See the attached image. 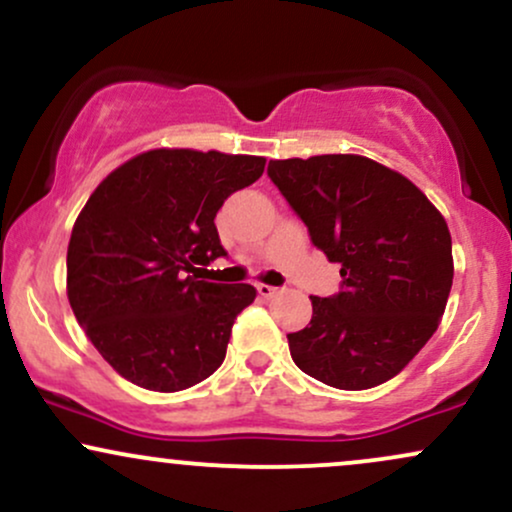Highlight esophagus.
Masks as SVG:
<instances>
[{
    "instance_id": "1",
    "label": "esophagus",
    "mask_w": 512,
    "mask_h": 512,
    "mask_svg": "<svg viewBox=\"0 0 512 512\" xmlns=\"http://www.w3.org/2000/svg\"><path fill=\"white\" fill-rule=\"evenodd\" d=\"M257 291H260L262 298H274L281 293V289H276V286H269V284H257Z\"/></svg>"
}]
</instances>
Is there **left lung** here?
I'll return each instance as SVG.
<instances>
[{"mask_svg":"<svg viewBox=\"0 0 512 512\" xmlns=\"http://www.w3.org/2000/svg\"><path fill=\"white\" fill-rule=\"evenodd\" d=\"M267 173L342 264V291L310 298V325L286 334L293 363L337 390L395 378L448 305L455 264L443 214L402 173L358 154L269 161Z\"/></svg>","mask_w":512,"mask_h":512,"instance_id":"1","label":"left lung"}]
</instances>
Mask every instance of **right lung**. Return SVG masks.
<instances>
[{"mask_svg": "<svg viewBox=\"0 0 512 512\" xmlns=\"http://www.w3.org/2000/svg\"><path fill=\"white\" fill-rule=\"evenodd\" d=\"M264 156L151 149L117 166L76 216L67 298L98 354L129 383L180 392L226 358L250 284L197 279L226 255L216 211L264 173Z\"/></svg>", "mask_w": 512, "mask_h": 512, "instance_id": "add662e5", "label": "right lung"}]
</instances>
